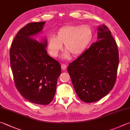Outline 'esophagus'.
<instances>
[{"label": "esophagus", "instance_id": "34e87169", "mask_svg": "<svg viewBox=\"0 0 130 130\" xmlns=\"http://www.w3.org/2000/svg\"><path fill=\"white\" fill-rule=\"evenodd\" d=\"M66 67H67V66L65 64H62V65H61V68H62V70H65L66 69Z\"/></svg>", "mask_w": 130, "mask_h": 130}]
</instances>
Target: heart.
<instances>
[{"mask_svg":"<svg viewBox=\"0 0 130 130\" xmlns=\"http://www.w3.org/2000/svg\"><path fill=\"white\" fill-rule=\"evenodd\" d=\"M93 31L88 25H66L57 31L56 36H51L48 40V50L50 54L57 57L64 44L66 53L64 58H69L70 53L73 56L82 54L92 42Z\"/></svg>","mask_w":130,"mask_h":130,"instance_id":"1","label":"heart"}]
</instances>
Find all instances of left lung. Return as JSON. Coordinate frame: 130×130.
<instances>
[{"mask_svg":"<svg viewBox=\"0 0 130 130\" xmlns=\"http://www.w3.org/2000/svg\"><path fill=\"white\" fill-rule=\"evenodd\" d=\"M118 50L111 31L105 25L97 28V41L69 64L67 71L82 101L91 103L106 95L116 83Z\"/></svg>","mask_w":130,"mask_h":130,"instance_id":"1","label":"left lung"}]
</instances>
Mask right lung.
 I'll list each match as a JSON object with an SVG mask.
<instances>
[{
  "label": "right lung",
  "instance_id": "obj_1",
  "mask_svg": "<svg viewBox=\"0 0 130 130\" xmlns=\"http://www.w3.org/2000/svg\"><path fill=\"white\" fill-rule=\"evenodd\" d=\"M45 23H30L21 29L9 52L17 89L28 101L38 105L52 101L61 74L60 64L46 51L47 39L43 38L39 42L32 38L42 31Z\"/></svg>",
  "mask_w": 130,
  "mask_h": 130
}]
</instances>
